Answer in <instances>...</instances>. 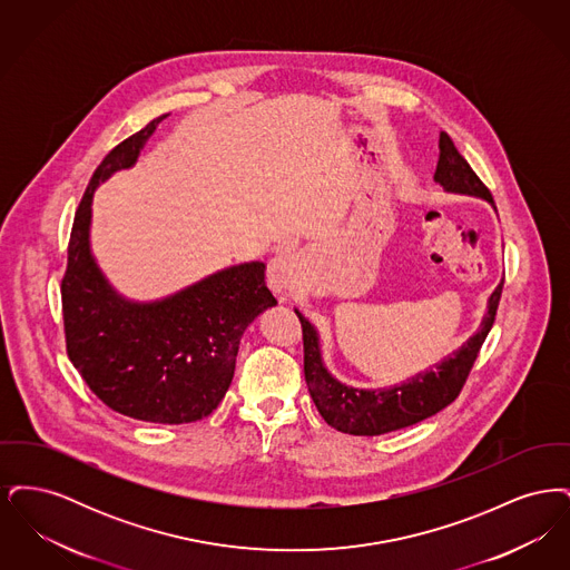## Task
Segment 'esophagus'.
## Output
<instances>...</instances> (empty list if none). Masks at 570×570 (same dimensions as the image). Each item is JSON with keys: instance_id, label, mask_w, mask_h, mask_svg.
<instances>
[{"instance_id": "1", "label": "esophagus", "mask_w": 570, "mask_h": 570, "mask_svg": "<svg viewBox=\"0 0 570 570\" xmlns=\"http://www.w3.org/2000/svg\"><path fill=\"white\" fill-rule=\"evenodd\" d=\"M298 265L297 256L286 252L269 263L267 279L273 293H286L297 284Z\"/></svg>"}]
</instances>
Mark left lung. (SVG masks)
<instances>
[{"instance_id":"8db88e82","label":"left lung","mask_w":570,"mask_h":570,"mask_svg":"<svg viewBox=\"0 0 570 570\" xmlns=\"http://www.w3.org/2000/svg\"><path fill=\"white\" fill-rule=\"evenodd\" d=\"M435 181L446 191H460L491 200V191L465 163L453 145L451 136L440 132V156L435 166ZM504 279L489 297V309L481 328L461 346L458 353L446 356L435 370L416 374L404 384L391 389H354L333 379L323 365L318 333L305 316L297 312L303 328V370L309 395L326 423L337 432L353 435H380L410 428L442 407L453 404L470 376V370L488 337L498 303L502 297Z\"/></svg>"}]
</instances>
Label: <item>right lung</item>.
<instances>
[{"mask_svg":"<svg viewBox=\"0 0 570 570\" xmlns=\"http://www.w3.org/2000/svg\"><path fill=\"white\" fill-rule=\"evenodd\" d=\"M164 117L121 140L94 170L70 233L61 312L68 356L102 404L136 421L181 425L216 410L245 328L277 298L261 261L214 273L156 303L119 297L98 269L89 252L94 190L136 163Z\"/></svg>","mask_w":570,"mask_h":570,"instance_id":"add662e5","label":"right lung"}]
</instances>
